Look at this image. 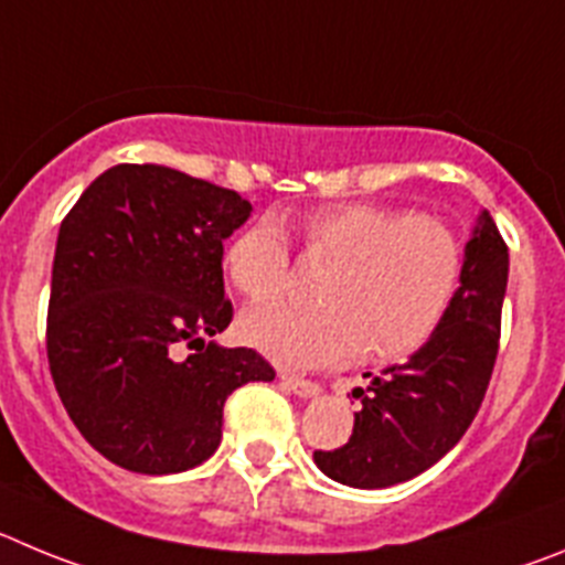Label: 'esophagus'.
Listing matches in <instances>:
<instances>
[{
  "label": "esophagus",
  "mask_w": 565,
  "mask_h": 565,
  "mask_svg": "<svg viewBox=\"0 0 565 565\" xmlns=\"http://www.w3.org/2000/svg\"><path fill=\"white\" fill-rule=\"evenodd\" d=\"M281 385L287 391H292L295 396H301V399H309V396H318L320 394V385L312 383V380H301V377H292V374H278Z\"/></svg>",
  "instance_id": "1"
}]
</instances>
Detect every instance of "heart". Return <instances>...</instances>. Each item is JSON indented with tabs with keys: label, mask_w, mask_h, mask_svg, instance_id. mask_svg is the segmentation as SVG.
Returning a JSON list of instances; mask_svg holds the SVG:
<instances>
[{
	"label": "heart",
	"mask_w": 565,
	"mask_h": 565,
	"mask_svg": "<svg viewBox=\"0 0 565 565\" xmlns=\"http://www.w3.org/2000/svg\"><path fill=\"white\" fill-rule=\"evenodd\" d=\"M309 258L334 264L320 309L253 307L238 334L287 369L340 365L363 349L371 360H399L428 343L465 284V247L436 220L377 205H338L301 222ZM233 287L270 301L287 284L289 256L273 222H256L225 250Z\"/></svg>",
	"instance_id": "1"
}]
</instances>
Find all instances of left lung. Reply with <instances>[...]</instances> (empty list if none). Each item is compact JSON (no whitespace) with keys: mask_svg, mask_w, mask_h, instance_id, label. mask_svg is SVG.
I'll use <instances>...</instances> for the list:
<instances>
[{"mask_svg":"<svg viewBox=\"0 0 565 565\" xmlns=\"http://www.w3.org/2000/svg\"><path fill=\"white\" fill-rule=\"evenodd\" d=\"M507 276L504 238L481 211L465 245V284L454 309L405 363L388 365L365 388L352 391L360 411L349 441L338 450H315L323 476L358 490H383L454 450L490 385Z\"/></svg>","mask_w":565,"mask_h":565,"instance_id":"8db88e82","label":"left lung"}]
</instances>
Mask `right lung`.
Listing matches in <instances>:
<instances>
[{"mask_svg":"<svg viewBox=\"0 0 565 565\" xmlns=\"http://www.w3.org/2000/svg\"><path fill=\"white\" fill-rule=\"evenodd\" d=\"M250 211L236 191L124 162L61 222L50 374L75 428L111 465L146 476L202 465L222 441L227 394L276 377L253 349L213 340L233 318L222 242Z\"/></svg>","mask_w":565,"mask_h":565,"instance_id":"1","label":"right lung"}]
</instances>
